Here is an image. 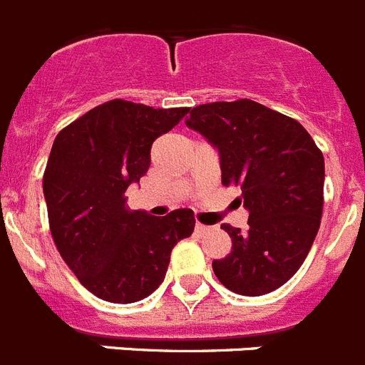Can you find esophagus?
<instances>
[{
    "label": "esophagus",
    "instance_id": "1",
    "mask_svg": "<svg viewBox=\"0 0 365 365\" xmlns=\"http://www.w3.org/2000/svg\"><path fill=\"white\" fill-rule=\"evenodd\" d=\"M196 233H207L209 231V226H204V224H200V222H196Z\"/></svg>",
    "mask_w": 365,
    "mask_h": 365
}]
</instances>
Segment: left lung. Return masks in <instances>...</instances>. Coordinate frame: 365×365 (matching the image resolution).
I'll return each mask as SVG.
<instances>
[{
  "instance_id": "8db88e82",
  "label": "left lung",
  "mask_w": 365,
  "mask_h": 365,
  "mask_svg": "<svg viewBox=\"0 0 365 365\" xmlns=\"http://www.w3.org/2000/svg\"><path fill=\"white\" fill-rule=\"evenodd\" d=\"M185 125L220 156L222 183L239 185L248 231L222 230L233 248L213 261L222 284L240 296L283 287L309 255L323 211V154L296 119L250 99L192 108Z\"/></svg>"
}]
</instances>
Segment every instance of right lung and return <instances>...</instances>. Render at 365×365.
Listing matches in <instances>:
<instances>
[{
  "instance_id": "add662e5",
  "label": "right lung",
  "mask_w": 365,
  "mask_h": 365,
  "mask_svg": "<svg viewBox=\"0 0 365 365\" xmlns=\"http://www.w3.org/2000/svg\"><path fill=\"white\" fill-rule=\"evenodd\" d=\"M189 108L113 99L56 135L43 196L51 235L82 287L110 303H135L165 279L170 252L195 230L191 209L158 218L130 211L125 191L150 167V147Z\"/></svg>"
}]
</instances>
